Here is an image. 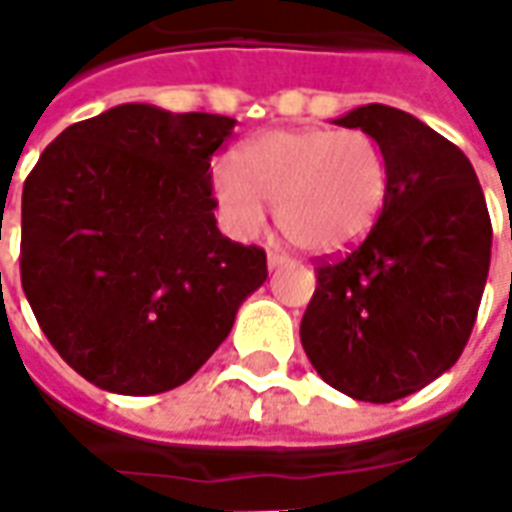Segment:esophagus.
<instances>
[{
    "label": "esophagus",
    "mask_w": 512,
    "mask_h": 512,
    "mask_svg": "<svg viewBox=\"0 0 512 512\" xmlns=\"http://www.w3.org/2000/svg\"><path fill=\"white\" fill-rule=\"evenodd\" d=\"M285 263H290L288 255H282L277 249H268V268H279L285 266Z\"/></svg>",
    "instance_id": "1"
}]
</instances>
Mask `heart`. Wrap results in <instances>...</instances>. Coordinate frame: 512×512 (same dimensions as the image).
Here are the masks:
<instances>
[{"label": "heart", "instance_id": "b5f03b06", "mask_svg": "<svg viewBox=\"0 0 512 512\" xmlns=\"http://www.w3.org/2000/svg\"><path fill=\"white\" fill-rule=\"evenodd\" d=\"M213 194L235 233L255 238L266 202L290 244L337 255L365 238L389 197L381 145L362 128H282L238 147L213 169Z\"/></svg>", "mask_w": 512, "mask_h": 512}]
</instances>
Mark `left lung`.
<instances>
[{
  "label": "left lung",
  "instance_id": "left-lung-1",
  "mask_svg": "<svg viewBox=\"0 0 512 512\" xmlns=\"http://www.w3.org/2000/svg\"><path fill=\"white\" fill-rule=\"evenodd\" d=\"M376 139L389 197L359 246L315 268L301 345L343 395L392 403L447 373L469 343L491 266V216L461 147L384 104L340 120Z\"/></svg>",
  "mask_w": 512,
  "mask_h": 512
}]
</instances>
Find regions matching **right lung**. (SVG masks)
<instances>
[{
	"instance_id": "add662e5",
	"label": "right lung",
	"mask_w": 512,
	"mask_h": 512,
	"mask_svg": "<svg viewBox=\"0 0 512 512\" xmlns=\"http://www.w3.org/2000/svg\"><path fill=\"white\" fill-rule=\"evenodd\" d=\"M233 117L123 104L51 142L21 194V285L57 354L117 395L186 384L268 277L216 227Z\"/></svg>"
}]
</instances>
